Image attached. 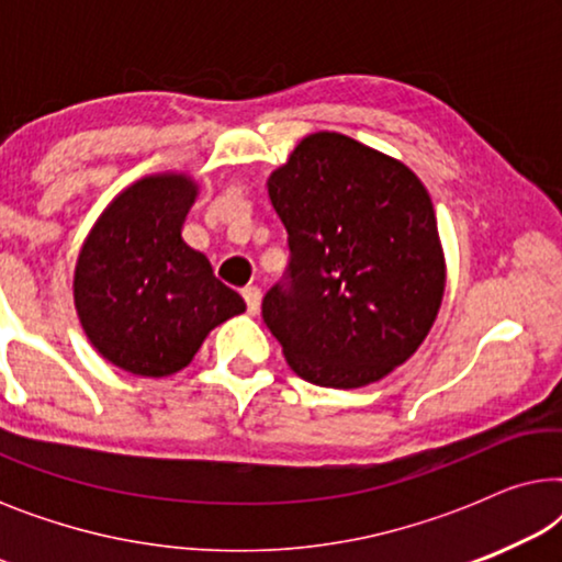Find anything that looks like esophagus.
<instances>
[{"label":"esophagus","instance_id":"esophagus-1","mask_svg":"<svg viewBox=\"0 0 562 562\" xmlns=\"http://www.w3.org/2000/svg\"><path fill=\"white\" fill-rule=\"evenodd\" d=\"M243 299L245 304H248V312L250 314H258L260 312V299H263V294H260L258 286H248L243 291Z\"/></svg>","mask_w":562,"mask_h":562}]
</instances>
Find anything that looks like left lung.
Listing matches in <instances>:
<instances>
[{
	"mask_svg": "<svg viewBox=\"0 0 562 562\" xmlns=\"http://www.w3.org/2000/svg\"><path fill=\"white\" fill-rule=\"evenodd\" d=\"M266 187L291 260L263 322L291 371L329 389L381 381L425 342L448 281L425 183L402 160L322 130Z\"/></svg>",
	"mask_w": 562,
	"mask_h": 562,
	"instance_id": "obj_1",
	"label": "left lung"
}]
</instances>
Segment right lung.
<instances>
[{
  "label": "right lung",
  "mask_w": 562,
  "mask_h": 562,
  "mask_svg": "<svg viewBox=\"0 0 562 562\" xmlns=\"http://www.w3.org/2000/svg\"><path fill=\"white\" fill-rule=\"evenodd\" d=\"M196 196L191 173L143 176L104 206L79 250L74 306L83 333L133 375L183 371L214 327L245 312L210 258L183 240Z\"/></svg>",
  "instance_id": "add662e5"
}]
</instances>
